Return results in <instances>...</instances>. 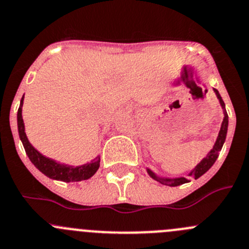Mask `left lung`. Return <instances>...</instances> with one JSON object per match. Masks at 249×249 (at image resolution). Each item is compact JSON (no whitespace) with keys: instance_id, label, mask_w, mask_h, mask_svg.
<instances>
[{"instance_id":"1","label":"left lung","mask_w":249,"mask_h":249,"mask_svg":"<svg viewBox=\"0 0 249 249\" xmlns=\"http://www.w3.org/2000/svg\"><path fill=\"white\" fill-rule=\"evenodd\" d=\"M213 91H214V93H215L216 98H218L219 103H220L221 108H223V113H224L223 123H221L220 130H219L218 137H216L215 143H214L213 148H212L211 151L207 153V156L204 157V158L202 159V160L199 161V163L197 164V165L195 166V168L192 169L189 174H187V176H192L194 178H201L203 174H206L207 171H208L209 169L213 166V164L215 163L216 158H218L219 152H220L221 148H223L224 142H225V140H226V134H228L229 117H228V113H226V109H225V103H224V101H223V98H221L219 91L216 90V89H213ZM146 170H147V174H148V175L151 176L153 180L158 181V182L161 183V185L170 186V187H175V186H180V185H182V183L189 182V180H187L186 178H183V176H180V178H166V176L157 175V174L154 173V171H152L149 168H146Z\"/></svg>"}]
</instances>
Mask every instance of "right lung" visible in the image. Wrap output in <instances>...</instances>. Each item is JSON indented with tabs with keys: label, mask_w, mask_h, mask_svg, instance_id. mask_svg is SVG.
<instances>
[{
	"label": "right lung",
	"mask_w": 249,
	"mask_h": 249,
	"mask_svg": "<svg viewBox=\"0 0 249 249\" xmlns=\"http://www.w3.org/2000/svg\"><path fill=\"white\" fill-rule=\"evenodd\" d=\"M23 102L24 96L20 100V106H19L18 114H17L19 139H20L21 143H23L24 149H25L29 159L35 165V168H37L47 178H52V180L64 181V182H76V181L88 180L91 176L95 175L96 171L100 168V154L95 157V159L83 164V165H68V164L60 163V161H57L54 159H51L48 157L43 156L42 153H40L29 142L28 136L25 134V125H24L23 115H21V113H23Z\"/></svg>",
	"instance_id": "1"
}]
</instances>
